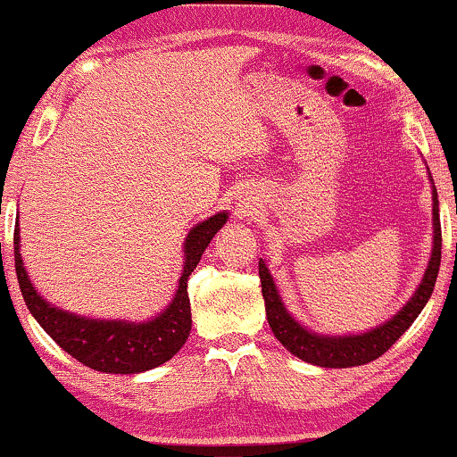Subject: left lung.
<instances>
[{
  "instance_id": "1",
  "label": "left lung",
  "mask_w": 457,
  "mask_h": 457,
  "mask_svg": "<svg viewBox=\"0 0 457 457\" xmlns=\"http://www.w3.org/2000/svg\"><path fill=\"white\" fill-rule=\"evenodd\" d=\"M432 178V176H429ZM434 206H432V221H434V249L429 255L426 275L421 283L414 290L411 301L403 305L400 312L391 320L382 322L380 327L367 330L361 335H320L313 333L298 324L290 316L286 305L281 303L279 292H277L275 281H272L269 269L264 262L260 260V281H262V296H264L266 318L275 333V337L290 350L298 359L307 361L312 365L320 367H356L376 361L386 350L391 348L397 339L406 333L408 327L417 320L421 309L426 307L434 292V283L438 277L440 266V246H443V236H440V219H438V195L436 188L432 193Z\"/></svg>"
}]
</instances>
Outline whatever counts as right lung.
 I'll return each instance as SVG.
<instances>
[{
	"label": "right lung",
	"mask_w": 457,
	"mask_h": 457,
	"mask_svg": "<svg viewBox=\"0 0 457 457\" xmlns=\"http://www.w3.org/2000/svg\"><path fill=\"white\" fill-rule=\"evenodd\" d=\"M228 221V212L212 214L197 223L185 240V269L178 279V290L171 303L159 316L148 322L129 320H94L57 309L45 301L31 286L23 258L19 251V219L14 228V269L21 295L29 313L51 339L66 350L79 363L104 374H139L170 361L187 342L191 333V301H188V277L211 245L212 236Z\"/></svg>",
	"instance_id": "1"
}]
</instances>
